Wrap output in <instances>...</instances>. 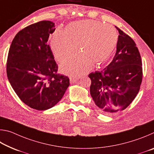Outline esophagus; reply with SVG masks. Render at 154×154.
<instances>
[{"label":"esophagus","mask_w":154,"mask_h":154,"mask_svg":"<svg viewBox=\"0 0 154 154\" xmlns=\"http://www.w3.org/2000/svg\"><path fill=\"white\" fill-rule=\"evenodd\" d=\"M79 80V78H74V77H71L70 78V83H74L77 82V81Z\"/></svg>","instance_id":"34e87169"}]
</instances>
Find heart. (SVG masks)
I'll list each match as a JSON object with an SVG mask.
<instances>
[{"label":"heart","instance_id":"1","mask_svg":"<svg viewBox=\"0 0 154 154\" xmlns=\"http://www.w3.org/2000/svg\"><path fill=\"white\" fill-rule=\"evenodd\" d=\"M118 40L117 30L109 24L88 20L71 23L66 29L57 28L50 40L54 58L62 62L77 51L80 54L62 62L64 74L77 76L89 71L92 64L102 63L113 53Z\"/></svg>","mask_w":154,"mask_h":154}]
</instances>
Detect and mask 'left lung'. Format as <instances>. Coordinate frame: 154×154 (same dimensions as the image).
Masks as SVG:
<instances>
[{
	"mask_svg": "<svg viewBox=\"0 0 154 154\" xmlns=\"http://www.w3.org/2000/svg\"><path fill=\"white\" fill-rule=\"evenodd\" d=\"M119 32L113 60L101 71L91 72L90 94L105 114L124 110L140 90L143 78L140 53L133 39L116 26Z\"/></svg>",
	"mask_w": 154,
	"mask_h": 154,
	"instance_id": "obj_1",
	"label": "left lung"
}]
</instances>
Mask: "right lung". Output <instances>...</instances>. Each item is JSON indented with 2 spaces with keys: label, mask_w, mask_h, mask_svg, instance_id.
I'll list each match as a JSON object with an SVG mask.
<instances>
[{
  "label": "right lung",
  "mask_w": 154,
  "mask_h": 154,
  "mask_svg": "<svg viewBox=\"0 0 154 154\" xmlns=\"http://www.w3.org/2000/svg\"><path fill=\"white\" fill-rule=\"evenodd\" d=\"M51 21H41L20 30L12 41L7 75L20 100L45 111L56 105L69 86V78L58 72V64L48 44L55 31Z\"/></svg>",
  "instance_id": "right-lung-1"
}]
</instances>
